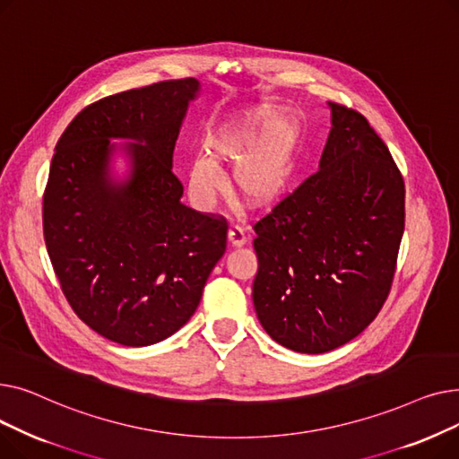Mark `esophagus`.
Instances as JSON below:
<instances>
[{
	"instance_id": "34e87169",
	"label": "esophagus",
	"mask_w": 459,
	"mask_h": 459,
	"mask_svg": "<svg viewBox=\"0 0 459 459\" xmlns=\"http://www.w3.org/2000/svg\"><path fill=\"white\" fill-rule=\"evenodd\" d=\"M246 242H247V236H246L244 229L238 225H232L229 229V244L232 247H242V246H246Z\"/></svg>"
}]
</instances>
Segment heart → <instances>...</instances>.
Segmentation results:
<instances>
[{
	"label": "heart",
	"mask_w": 459,
	"mask_h": 459,
	"mask_svg": "<svg viewBox=\"0 0 459 459\" xmlns=\"http://www.w3.org/2000/svg\"><path fill=\"white\" fill-rule=\"evenodd\" d=\"M303 141L296 115H281L279 106L264 104L221 125L208 141V154H199L189 169V195L199 208H210L225 180L217 165L232 167V187L251 206L279 203L290 189Z\"/></svg>",
	"instance_id": "obj_1"
}]
</instances>
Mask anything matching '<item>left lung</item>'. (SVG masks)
I'll list each match as a JSON object with an SVG mask.
<instances>
[{"instance_id": "1", "label": "left lung", "mask_w": 459, "mask_h": 459, "mask_svg": "<svg viewBox=\"0 0 459 459\" xmlns=\"http://www.w3.org/2000/svg\"><path fill=\"white\" fill-rule=\"evenodd\" d=\"M318 173L255 225L253 303L275 342L325 353L363 333L389 296L405 189L368 120L327 102Z\"/></svg>"}]
</instances>
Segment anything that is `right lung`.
<instances>
[{
    "instance_id": "right-lung-1",
    "label": "right lung",
    "mask_w": 459,
    "mask_h": 459,
    "mask_svg": "<svg viewBox=\"0 0 459 459\" xmlns=\"http://www.w3.org/2000/svg\"><path fill=\"white\" fill-rule=\"evenodd\" d=\"M199 94L201 82L187 78L108 96L78 113L56 147L46 249L70 307L111 342L139 348L175 334L225 255L227 221L186 206L173 173Z\"/></svg>"
}]
</instances>
